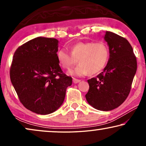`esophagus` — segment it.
Listing matches in <instances>:
<instances>
[{
    "label": "esophagus",
    "instance_id": "34e87169",
    "mask_svg": "<svg viewBox=\"0 0 146 146\" xmlns=\"http://www.w3.org/2000/svg\"><path fill=\"white\" fill-rule=\"evenodd\" d=\"M79 82H80V80H78V79H76V78H73V82L74 84L78 83Z\"/></svg>",
    "mask_w": 146,
    "mask_h": 146
}]
</instances>
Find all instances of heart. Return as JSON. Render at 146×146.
<instances>
[{"mask_svg":"<svg viewBox=\"0 0 146 146\" xmlns=\"http://www.w3.org/2000/svg\"><path fill=\"white\" fill-rule=\"evenodd\" d=\"M70 52V54L66 48H61L57 51L56 57L59 65L66 70L70 69L78 60L79 65L70 72L74 76L100 72L110 58L109 47L104 42H79L72 46Z\"/></svg>","mask_w":146,"mask_h":146,"instance_id":"obj_1","label":"heart"}]
</instances>
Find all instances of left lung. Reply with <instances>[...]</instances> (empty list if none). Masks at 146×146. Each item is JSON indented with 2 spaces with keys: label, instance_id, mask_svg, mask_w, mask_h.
I'll return each instance as SVG.
<instances>
[{
  "label": "left lung",
  "instance_id": "left-lung-1",
  "mask_svg": "<svg viewBox=\"0 0 146 146\" xmlns=\"http://www.w3.org/2000/svg\"><path fill=\"white\" fill-rule=\"evenodd\" d=\"M110 50V58L104 71L88 80L89 90L86 98L90 105L102 111L119 106L130 92L137 70V60L127 39L111 32L104 36Z\"/></svg>",
  "mask_w": 146,
  "mask_h": 146
}]
</instances>
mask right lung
Returning <instances> with one entry per match:
<instances>
[{
    "mask_svg": "<svg viewBox=\"0 0 146 146\" xmlns=\"http://www.w3.org/2000/svg\"><path fill=\"white\" fill-rule=\"evenodd\" d=\"M58 40L37 37L15 51L10 78L19 100L38 114H49L64 100L72 78L62 70L56 57Z\"/></svg>",
    "mask_w": 146,
    "mask_h": 146,
    "instance_id": "1",
    "label": "right lung"
}]
</instances>
